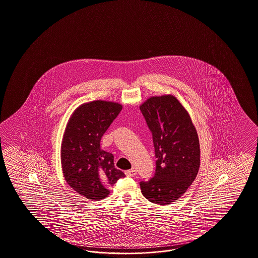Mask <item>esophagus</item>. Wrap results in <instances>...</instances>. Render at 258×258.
I'll return each mask as SVG.
<instances>
[{
    "label": "esophagus",
    "instance_id": "34e87169",
    "mask_svg": "<svg viewBox=\"0 0 258 258\" xmlns=\"http://www.w3.org/2000/svg\"><path fill=\"white\" fill-rule=\"evenodd\" d=\"M124 174H125V175H127V176H134V175H136V170L135 169L127 170V171L124 172Z\"/></svg>",
    "mask_w": 258,
    "mask_h": 258
}]
</instances>
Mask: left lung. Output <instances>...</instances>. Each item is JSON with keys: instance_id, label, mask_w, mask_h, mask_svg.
<instances>
[{"instance_id": "obj_1", "label": "left lung", "mask_w": 258, "mask_h": 258, "mask_svg": "<svg viewBox=\"0 0 258 258\" xmlns=\"http://www.w3.org/2000/svg\"><path fill=\"white\" fill-rule=\"evenodd\" d=\"M155 147V175L140 181L143 196L156 205H170L196 178L200 143L185 108L172 95L152 97L140 105Z\"/></svg>"}]
</instances>
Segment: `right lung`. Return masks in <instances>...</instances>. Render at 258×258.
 I'll list each match as a JSON object with an SVG mask.
<instances>
[{
  "mask_svg": "<svg viewBox=\"0 0 258 258\" xmlns=\"http://www.w3.org/2000/svg\"><path fill=\"white\" fill-rule=\"evenodd\" d=\"M119 103L94 101L73 113L61 145L63 175L67 183L88 200H103L108 187L124 174L115 168L112 154L101 150V139L122 110Z\"/></svg>",
  "mask_w": 258,
  "mask_h": 258,
  "instance_id": "right-lung-1",
  "label": "right lung"
}]
</instances>
